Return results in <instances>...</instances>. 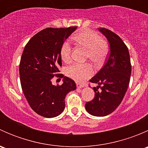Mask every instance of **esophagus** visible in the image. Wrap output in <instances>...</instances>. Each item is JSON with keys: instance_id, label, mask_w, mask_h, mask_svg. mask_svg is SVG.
I'll return each instance as SVG.
<instances>
[{"instance_id": "obj_1", "label": "esophagus", "mask_w": 148, "mask_h": 148, "mask_svg": "<svg viewBox=\"0 0 148 148\" xmlns=\"http://www.w3.org/2000/svg\"><path fill=\"white\" fill-rule=\"evenodd\" d=\"M77 88H83L84 86V85L82 84H79V83H77Z\"/></svg>"}]
</instances>
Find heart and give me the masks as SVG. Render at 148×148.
Wrapping results in <instances>:
<instances>
[{
	"label": "heart",
	"instance_id": "heart-1",
	"mask_svg": "<svg viewBox=\"0 0 148 148\" xmlns=\"http://www.w3.org/2000/svg\"><path fill=\"white\" fill-rule=\"evenodd\" d=\"M74 39L79 45L87 49L86 58L97 64H101L106 59L109 51L107 41L101 38L95 31L84 30L74 36ZM71 47L69 41H65L60 48V56L65 63H69L71 59ZM94 68L89 63H74L69 66L65 70L66 76L76 82H84L94 74Z\"/></svg>",
	"mask_w": 148,
	"mask_h": 148
}]
</instances>
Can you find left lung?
<instances>
[{"label":"left lung","instance_id":"8db88e82","mask_svg":"<svg viewBox=\"0 0 148 148\" xmlns=\"http://www.w3.org/2000/svg\"><path fill=\"white\" fill-rule=\"evenodd\" d=\"M99 31L107 38L110 52L104 66L89 80L98 86L93 88L95 96L86 103L85 108L92 115L104 117L113 112L123 99L132 68L129 51L120 36L107 28H99Z\"/></svg>","mask_w":148,"mask_h":148}]
</instances>
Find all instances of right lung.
Instances as JSON below:
<instances>
[{
    "mask_svg": "<svg viewBox=\"0 0 148 148\" xmlns=\"http://www.w3.org/2000/svg\"><path fill=\"white\" fill-rule=\"evenodd\" d=\"M76 29L77 26L45 28L29 40L22 53L19 65L22 90L32 110L44 117L59 115L64 110L66 95L77 88L74 80L58 74L62 65L61 46ZM54 76L63 78V84L52 85Z\"/></svg>",
    "mask_w": 148,
    "mask_h": 148,
    "instance_id": "obj_1",
    "label": "right lung"
}]
</instances>
